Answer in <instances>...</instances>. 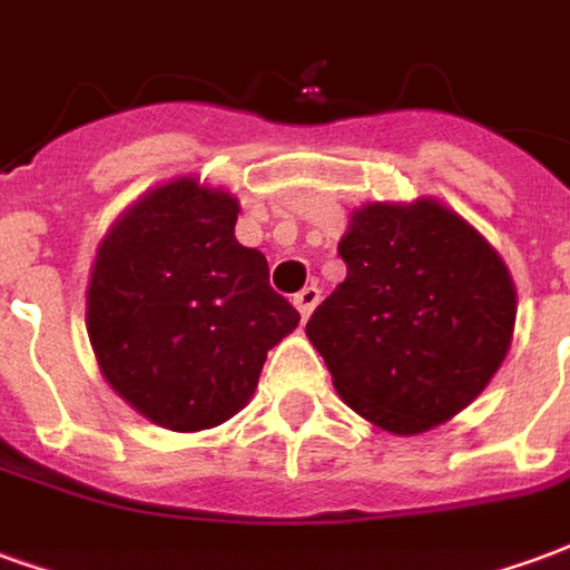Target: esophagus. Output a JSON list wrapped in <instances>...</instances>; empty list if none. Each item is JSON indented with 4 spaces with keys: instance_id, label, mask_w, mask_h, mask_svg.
I'll return each mask as SVG.
<instances>
[{
    "instance_id": "obj_1",
    "label": "esophagus",
    "mask_w": 570,
    "mask_h": 570,
    "mask_svg": "<svg viewBox=\"0 0 570 570\" xmlns=\"http://www.w3.org/2000/svg\"><path fill=\"white\" fill-rule=\"evenodd\" d=\"M293 302H296L298 314H302V317H308L311 311L317 308V302H321V289H317V286H314V284L305 286V289H298Z\"/></svg>"
}]
</instances>
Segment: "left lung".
<instances>
[{"label":"left lung","mask_w":570,"mask_h":570,"mask_svg":"<svg viewBox=\"0 0 570 570\" xmlns=\"http://www.w3.org/2000/svg\"><path fill=\"white\" fill-rule=\"evenodd\" d=\"M347 277L311 314V345L347 406L421 433L470 406L507 357L513 281L479 232L436 200L370 204L338 244Z\"/></svg>","instance_id":"8db88e82"}]
</instances>
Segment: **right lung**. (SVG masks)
I'll return each instance as SVG.
<instances>
[{
    "instance_id": "obj_1",
    "label": "right lung",
    "mask_w": 570,
    "mask_h": 570,
    "mask_svg": "<svg viewBox=\"0 0 570 570\" xmlns=\"http://www.w3.org/2000/svg\"><path fill=\"white\" fill-rule=\"evenodd\" d=\"M237 200L176 179L106 235L88 286V335L106 382L167 430L216 428L244 409L298 311L237 244Z\"/></svg>"
}]
</instances>
